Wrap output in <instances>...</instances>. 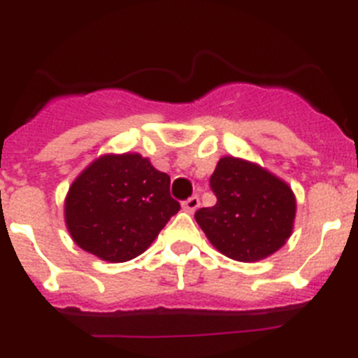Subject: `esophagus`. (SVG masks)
Returning a JSON list of instances; mask_svg holds the SVG:
<instances>
[{"instance_id": "esophagus-1", "label": "esophagus", "mask_w": 358, "mask_h": 358, "mask_svg": "<svg viewBox=\"0 0 358 358\" xmlns=\"http://www.w3.org/2000/svg\"><path fill=\"white\" fill-rule=\"evenodd\" d=\"M199 204H201V201H199V197H195L194 195V197H189L188 201L182 202V210L188 211V213H194V211L199 208Z\"/></svg>"}]
</instances>
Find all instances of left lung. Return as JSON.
<instances>
[{
  "label": "left lung",
  "instance_id": "8db88e82",
  "mask_svg": "<svg viewBox=\"0 0 358 358\" xmlns=\"http://www.w3.org/2000/svg\"><path fill=\"white\" fill-rule=\"evenodd\" d=\"M217 204L195 220L217 251L236 262H258L285 245L294 229L296 197L283 179L260 164L224 156L210 179Z\"/></svg>",
  "mask_w": 358,
  "mask_h": 358
}]
</instances>
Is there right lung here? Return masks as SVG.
<instances>
[{
    "label": "right lung",
    "mask_w": 358,
    "mask_h": 358,
    "mask_svg": "<svg viewBox=\"0 0 358 358\" xmlns=\"http://www.w3.org/2000/svg\"><path fill=\"white\" fill-rule=\"evenodd\" d=\"M170 177L140 154H106L71 182L64 220L73 242L100 260L122 264L150 248L172 215Z\"/></svg>",
    "instance_id": "right-lung-1"
}]
</instances>
